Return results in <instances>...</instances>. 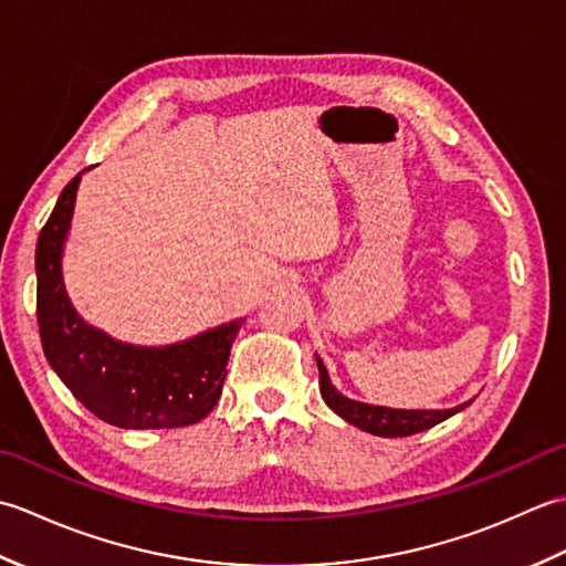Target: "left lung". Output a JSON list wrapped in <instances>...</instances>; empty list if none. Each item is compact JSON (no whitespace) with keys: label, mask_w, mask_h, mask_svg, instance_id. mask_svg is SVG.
<instances>
[{"label":"left lung","mask_w":566,"mask_h":566,"mask_svg":"<svg viewBox=\"0 0 566 566\" xmlns=\"http://www.w3.org/2000/svg\"><path fill=\"white\" fill-rule=\"evenodd\" d=\"M316 365H318V377H321L318 381L321 396L323 401L328 403L331 411L338 413L350 426L371 432V436H379V438L413 436V432L428 430L432 426L442 423V420L464 411V408L472 403V401H464L454 408H389V406L355 401V399H347L345 394L335 389L328 369L318 355H316Z\"/></svg>","instance_id":"8db88e82"}]
</instances>
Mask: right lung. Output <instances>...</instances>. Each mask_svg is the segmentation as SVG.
<instances>
[{
	"instance_id": "add662e5",
	"label": "right lung",
	"mask_w": 566,
	"mask_h": 566,
	"mask_svg": "<svg viewBox=\"0 0 566 566\" xmlns=\"http://www.w3.org/2000/svg\"><path fill=\"white\" fill-rule=\"evenodd\" d=\"M87 170L72 177L57 197L35 243V311L48 365L84 408L109 426L158 430L199 423L219 401L243 318L170 345L116 340L84 321L67 294L63 255L80 179Z\"/></svg>"
}]
</instances>
